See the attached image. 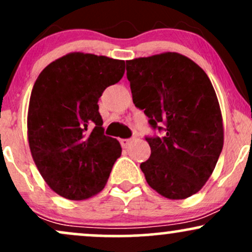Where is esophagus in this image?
Listing matches in <instances>:
<instances>
[{"instance_id": "34e87169", "label": "esophagus", "mask_w": 252, "mask_h": 252, "mask_svg": "<svg viewBox=\"0 0 252 252\" xmlns=\"http://www.w3.org/2000/svg\"><path fill=\"white\" fill-rule=\"evenodd\" d=\"M131 142L132 140H128V138H123V140H121V144H122L123 148H126V147H128Z\"/></svg>"}]
</instances>
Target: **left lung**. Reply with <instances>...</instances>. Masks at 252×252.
<instances>
[{"label": "left lung", "instance_id": "1", "mask_svg": "<svg viewBox=\"0 0 252 252\" xmlns=\"http://www.w3.org/2000/svg\"><path fill=\"white\" fill-rule=\"evenodd\" d=\"M126 78L135 106L144 110L153 128L164 131L162 137H147L152 154L140 166L147 182L172 200L195 194L215 170L224 144L210 78L175 52L126 60Z\"/></svg>", "mask_w": 252, "mask_h": 252}]
</instances>
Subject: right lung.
<instances>
[{"label":"right lung","instance_id":"right-lung-1","mask_svg":"<svg viewBox=\"0 0 252 252\" xmlns=\"http://www.w3.org/2000/svg\"><path fill=\"white\" fill-rule=\"evenodd\" d=\"M124 71V60L73 52L46 66L35 80L28 143L43 180L60 196L84 200L105 187L122 148L104 135L98 99Z\"/></svg>","mask_w":252,"mask_h":252}]
</instances>
